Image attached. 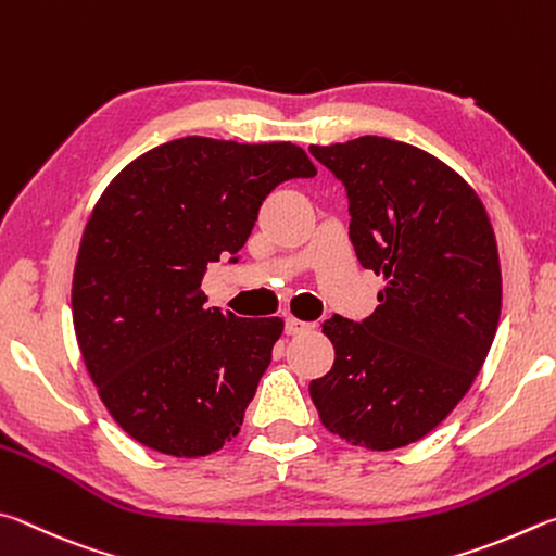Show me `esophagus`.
Wrapping results in <instances>:
<instances>
[{
    "mask_svg": "<svg viewBox=\"0 0 556 556\" xmlns=\"http://www.w3.org/2000/svg\"><path fill=\"white\" fill-rule=\"evenodd\" d=\"M313 327L309 323H303V319L298 317H286V334H303L307 329Z\"/></svg>",
    "mask_w": 556,
    "mask_h": 556,
    "instance_id": "1",
    "label": "esophagus"
}]
</instances>
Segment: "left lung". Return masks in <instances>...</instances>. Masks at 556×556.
Returning <instances> with one entry per match:
<instances>
[{"label":"left lung","instance_id":"8db88e82","mask_svg":"<svg viewBox=\"0 0 556 556\" xmlns=\"http://www.w3.org/2000/svg\"><path fill=\"white\" fill-rule=\"evenodd\" d=\"M344 185L349 239L386 278L371 317L325 319L334 366L309 383L329 432L374 452L432 432L469 391L501 317V263L483 204L462 175L410 143L309 146Z\"/></svg>","mask_w":556,"mask_h":556}]
</instances>
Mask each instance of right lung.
<instances>
[{"label":"right lung","mask_w":556,"mask_h":556,"mask_svg":"<svg viewBox=\"0 0 556 556\" xmlns=\"http://www.w3.org/2000/svg\"><path fill=\"white\" fill-rule=\"evenodd\" d=\"M317 168L295 143L188 136L126 165L87 222L73 278L77 344L106 410L149 450L204 456L237 437L283 319L207 307L270 190Z\"/></svg>","instance_id":"1"}]
</instances>
